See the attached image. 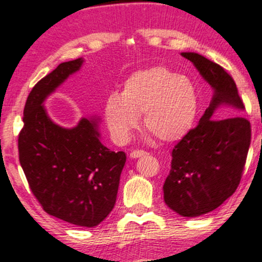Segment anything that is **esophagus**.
<instances>
[{"label":"esophagus","instance_id":"esophagus-1","mask_svg":"<svg viewBox=\"0 0 262 262\" xmlns=\"http://www.w3.org/2000/svg\"><path fill=\"white\" fill-rule=\"evenodd\" d=\"M144 155H146V151H144V150H133L130 152L132 159H138V157H141Z\"/></svg>","mask_w":262,"mask_h":262}]
</instances>
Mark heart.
I'll list each match as a JSON object with an SVG mask.
<instances>
[{
    "label": "heart",
    "mask_w": 262,
    "mask_h": 262,
    "mask_svg": "<svg viewBox=\"0 0 262 262\" xmlns=\"http://www.w3.org/2000/svg\"><path fill=\"white\" fill-rule=\"evenodd\" d=\"M198 100L193 85L163 67L135 72L125 80L121 95L105 101L103 116L113 140L125 144L144 115L149 133L163 143L183 139L193 128Z\"/></svg>",
    "instance_id": "obj_1"
}]
</instances>
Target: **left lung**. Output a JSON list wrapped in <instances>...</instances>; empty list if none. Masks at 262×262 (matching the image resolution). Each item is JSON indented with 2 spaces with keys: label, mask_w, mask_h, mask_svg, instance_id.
I'll return each instance as SVG.
<instances>
[{
  "label": "left lung",
  "mask_w": 262,
  "mask_h": 262,
  "mask_svg": "<svg viewBox=\"0 0 262 262\" xmlns=\"http://www.w3.org/2000/svg\"><path fill=\"white\" fill-rule=\"evenodd\" d=\"M213 89L199 124L173 147L171 171L163 199L183 217H198L217 209L237 190L251 140L250 122L242 116L216 118L220 105L244 110L233 78L199 53L183 52Z\"/></svg>",
  "instance_id": "8db88e82"
}]
</instances>
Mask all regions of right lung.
<instances>
[{
    "label": "right lung",
    "mask_w": 262,
    "mask_h": 262,
    "mask_svg": "<svg viewBox=\"0 0 262 262\" xmlns=\"http://www.w3.org/2000/svg\"><path fill=\"white\" fill-rule=\"evenodd\" d=\"M81 63V58L61 63L31 89L18 151L29 187L45 212L72 225L95 227L115 206L127 156L101 143L96 119L83 118L77 127L62 128L42 105Z\"/></svg>",
    "instance_id": "right-lung-1"
}]
</instances>
